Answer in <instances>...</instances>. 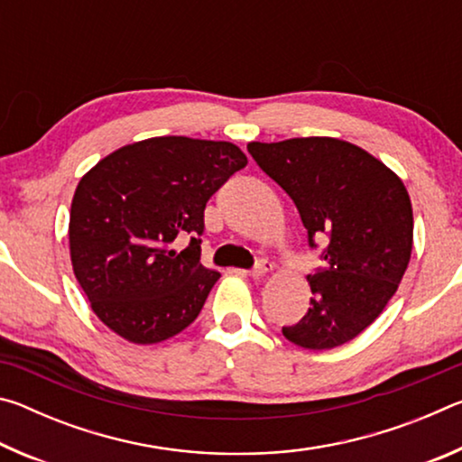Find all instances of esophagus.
Masks as SVG:
<instances>
[{
	"label": "esophagus",
	"mask_w": 462,
	"mask_h": 462,
	"mask_svg": "<svg viewBox=\"0 0 462 462\" xmlns=\"http://www.w3.org/2000/svg\"><path fill=\"white\" fill-rule=\"evenodd\" d=\"M273 271V264L269 263V261H259L256 263V267L253 269V271H236L238 275H242V277H253V279H261V277H264V275H269V273Z\"/></svg>",
	"instance_id": "obj_1"
}]
</instances>
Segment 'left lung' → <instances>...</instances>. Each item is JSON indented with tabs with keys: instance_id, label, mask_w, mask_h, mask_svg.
Returning <instances> with one entry per match:
<instances>
[{
	"instance_id": "1",
	"label": "left lung",
	"mask_w": 462,
	"mask_h": 462,
	"mask_svg": "<svg viewBox=\"0 0 462 462\" xmlns=\"http://www.w3.org/2000/svg\"><path fill=\"white\" fill-rule=\"evenodd\" d=\"M264 173L293 199L314 238L328 236L324 267L308 275L310 310L283 336L308 350L356 338L385 310L413 245L410 193L371 152L330 136L248 143Z\"/></svg>"
}]
</instances>
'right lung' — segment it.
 <instances>
[{
    "label": "right lung",
    "instance_id": "add662e5",
    "mask_svg": "<svg viewBox=\"0 0 462 462\" xmlns=\"http://www.w3.org/2000/svg\"><path fill=\"white\" fill-rule=\"evenodd\" d=\"M246 154L226 140L154 136L104 156L71 201L69 253L93 314L132 344L183 332L220 273L199 263L203 209ZM187 233L181 254L172 242Z\"/></svg>",
    "mask_w": 462,
    "mask_h": 462
}]
</instances>
